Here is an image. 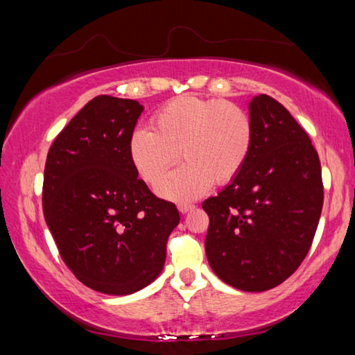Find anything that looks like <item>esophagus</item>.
I'll use <instances>...</instances> for the list:
<instances>
[{
  "label": "esophagus",
  "instance_id": "1",
  "mask_svg": "<svg viewBox=\"0 0 355 355\" xmlns=\"http://www.w3.org/2000/svg\"><path fill=\"white\" fill-rule=\"evenodd\" d=\"M194 208H196V205H191V203H180L178 211L182 213V214H186V213L192 211V209H194Z\"/></svg>",
  "mask_w": 355,
  "mask_h": 355
}]
</instances>
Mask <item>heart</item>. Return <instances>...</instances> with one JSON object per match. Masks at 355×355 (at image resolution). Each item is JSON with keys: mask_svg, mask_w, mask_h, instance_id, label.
I'll list each match as a JSON object with an SVG mask.
<instances>
[{"mask_svg": "<svg viewBox=\"0 0 355 355\" xmlns=\"http://www.w3.org/2000/svg\"><path fill=\"white\" fill-rule=\"evenodd\" d=\"M153 130L137 128L130 137V158L139 177L158 183L166 199L184 202L202 196L209 186L232 182L248 159L254 127L248 111L227 100L182 95L161 106Z\"/></svg>", "mask_w": 355, "mask_h": 355, "instance_id": "heart-1", "label": "heart"}]
</instances>
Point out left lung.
Masks as SVG:
<instances>
[{
	"label": "left lung",
	"instance_id": "left-lung-1",
	"mask_svg": "<svg viewBox=\"0 0 355 355\" xmlns=\"http://www.w3.org/2000/svg\"><path fill=\"white\" fill-rule=\"evenodd\" d=\"M249 116L254 137L243 169L202 208L214 274L238 290L260 293L285 282L309 254L324 189L320 156L284 105L257 95Z\"/></svg>",
	"mask_w": 355,
	"mask_h": 355
}]
</instances>
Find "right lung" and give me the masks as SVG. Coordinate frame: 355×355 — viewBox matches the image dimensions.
<instances>
[{"instance_id": "1", "label": "right lung", "mask_w": 355, "mask_h": 355, "mask_svg": "<svg viewBox=\"0 0 355 355\" xmlns=\"http://www.w3.org/2000/svg\"><path fill=\"white\" fill-rule=\"evenodd\" d=\"M144 106L98 95L53 142L44 173V214L59 254L95 291L127 296L158 277L180 214L137 178L130 137Z\"/></svg>"}]
</instances>
